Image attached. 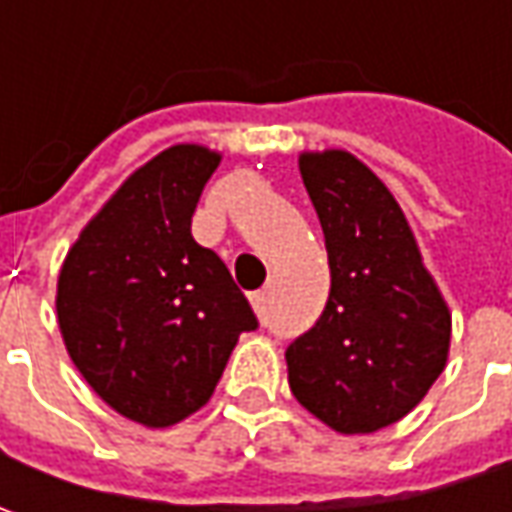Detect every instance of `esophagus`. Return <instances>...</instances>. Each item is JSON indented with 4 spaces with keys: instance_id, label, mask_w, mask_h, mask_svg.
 <instances>
[{
    "instance_id": "esophagus-1",
    "label": "esophagus",
    "mask_w": 512,
    "mask_h": 512,
    "mask_svg": "<svg viewBox=\"0 0 512 512\" xmlns=\"http://www.w3.org/2000/svg\"><path fill=\"white\" fill-rule=\"evenodd\" d=\"M250 305H253V313L259 319H267V293L259 290V293H250Z\"/></svg>"
}]
</instances>
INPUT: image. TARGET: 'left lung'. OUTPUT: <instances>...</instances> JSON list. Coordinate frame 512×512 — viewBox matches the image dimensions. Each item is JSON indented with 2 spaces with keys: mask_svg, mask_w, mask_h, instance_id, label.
Masks as SVG:
<instances>
[{
  "mask_svg": "<svg viewBox=\"0 0 512 512\" xmlns=\"http://www.w3.org/2000/svg\"><path fill=\"white\" fill-rule=\"evenodd\" d=\"M299 173L322 222L330 296L287 347L296 402L342 436L404 419L442 376L453 316L390 187L350 150H302Z\"/></svg>",
  "mask_w": 512,
  "mask_h": 512,
  "instance_id": "1",
  "label": "left lung"
}]
</instances>
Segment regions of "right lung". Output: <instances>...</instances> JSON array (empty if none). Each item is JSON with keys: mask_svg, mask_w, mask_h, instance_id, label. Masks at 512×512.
<instances>
[{"mask_svg": "<svg viewBox=\"0 0 512 512\" xmlns=\"http://www.w3.org/2000/svg\"><path fill=\"white\" fill-rule=\"evenodd\" d=\"M222 153L170 145L130 173L79 230L56 279V322L90 390L162 430L213 396L242 330L256 327L225 262L190 219Z\"/></svg>", "mask_w": 512, "mask_h": 512, "instance_id": "obj_1", "label": "right lung"}]
</instances>
